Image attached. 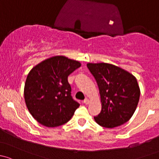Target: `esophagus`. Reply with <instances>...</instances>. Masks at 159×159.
Masks as SVG:
<instances>
[{
    "label": "esophagus",
    "mask_w": 159,
    "mask_h": 159,
    "mask_svg": "<svg viewBox=\"0 0 159 159\" xmlns=\"http://www.w3.org/2000/svg\"><path fill=\"white\" fill-rule=\"evenodd\" d=\"M89 99H85L84 100H83V103L86 104V105L89 104Z\"/></svg>",
    "instance_id": "esophagus-1"
}]
</instances>
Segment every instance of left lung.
Listing matches in <instances>:
<instances>
[{"instance_id": "8db88e82", "label": "left lung", "mask_w": 159, "mask_h": 159, "mask_svg": "<svg viewBox=\"0 0 159 159\" xmlns=\"http://www.w3.org/2000/svg\"><path fill=\"white\" fill-rule=\"evenodd\" d=\"M96 80L102 102L95 121L105 128H115L130 119L136 109L140 89L135 76L109 63H88Z\"/></svg>"}]
</instances>
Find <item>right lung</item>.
Listing matches in <instances>:
<instances>
[{"label": "right lung", "instance_id": "right-lung-1", "mask_svg": "<svg viewBox=\"0 0 159 159\" xmlns=\"http://www.w3.org/2000/svg\"><path fill=\"white\" fill-rule=\"evenodd\" d=\"M81 66L63 56L34 66L26 80L24 99L33 117L41 125L57 127L66 123L80 104L71 96L68 76Z\"/></svg>", "mask_w": 159, "mask_h": 159}]
</instances>
